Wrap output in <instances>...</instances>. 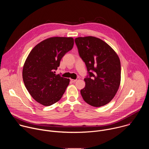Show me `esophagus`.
I'll use <instances>...</instances> for the list:
<instances>
[{
  "instance_id": "esophagus-1",
  "label": "esophagus",
  "mask_w": 149,
  "mask_h": 149,
  "mask_svg": "<svg viewBox=\"0 0 149 149\" xmlns=\"http://www.w3.org/2000/svg\"><path fill=\"white\" fill-rule=\"evenodd\" d=\"M79 79V78H77V79H71L70 80H71V82H76L77 80H78Z\"/></svg>"
}]
</instances>
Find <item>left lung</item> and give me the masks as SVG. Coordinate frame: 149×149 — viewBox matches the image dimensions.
<instances>
[{"mask_svg":"<svg viewBox=\"0 0 149 149\" xmlns=\"http://www.w3.org/2000/svg\"><path fill=\"white\" fill-rule=\"evenodd\" d=\"M80 58L86 63L84 100L93 107L108 104L117 93L121 80V64L115 51L102 40L93 37L75 39Z\"/></svg>","mask_w":149,"mask_h":149,"instance_id":"1","label":"left lung"}]
</instances>
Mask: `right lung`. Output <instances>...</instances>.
Listing matches in <instances>:
<instances>
[{"instance_id": "obj_1", "label": "right lung", "mask_w": 149, "mask_h": 149, "mask_svg": "<svg viewBox=\"0 0 149 149\" xmlns=\"http://www.w3.org/2000/svg\"><path fill=\"white\" fill-rule=\"evenodd\" d=\"M74 45V39L52 37L36 45L27 57L23 68L25 86L31 95L45 106L58 101L70 83V79L56 75L62 58Z\"/></svg>"}]
</instances>
